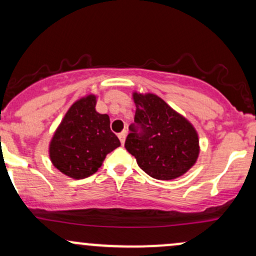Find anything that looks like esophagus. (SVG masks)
Here are the masks:
<instances>
[{
	"instance_id": "obj_1",
	"label": "esophagus",
	"mask_w": 256,
	"mask_h": 256,
	"mask_svg": "<svg viewBox=\"0 0 256 256\" xmlns=\"http://www.w3.org/2000/svg\"><path fill=\"white\" fill-rule=\"evenodd\" d=\"M126 134H128V132H126V131H122V132H120L119 134H118V137H119V140H120V142H122V144H124V143H125Z\"/></svg>"
}]
</instances>
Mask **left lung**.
<instances>
[{
  "label": "left lung",
  "mask_w": 256,
  "mask_h": 256,
  "mask_svg": "<svg viewBox=\"0 0 256 256\" xmlns=\"http://www.w3.org/2000/svg\"><path fill=\"white\" fill-rule=\"evenodd\" d=\"M134 122L125 148L150 178L172 180L193 166L199 154L198 136L184 116L156 94H134Z\"/></svg>",
  "instance_id": "1"
}]
</instances>
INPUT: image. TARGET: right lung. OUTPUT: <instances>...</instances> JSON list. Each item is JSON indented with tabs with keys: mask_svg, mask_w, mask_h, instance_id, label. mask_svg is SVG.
<instances>
[{
	"mask_svg": "<svg viewBox=\"0 0 256 256\" xmlns=\"http://www.w3.org/2000/svg\"><path fill=\"white\" fill-rule=\"evenodd\" d=\"M96 97L87 96L70 106L50 146L53 165L64 175L85 178L100 169L106 154L120 146L106 114L97 113Z\"/></svg>",
	"mask_w": 256,
	"mask_h": 256,
	"instance_id": "right-lung-1",
	"label": "right lung"
}]
</instances>
